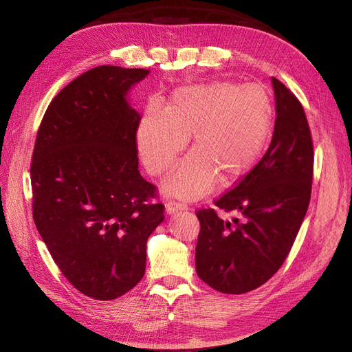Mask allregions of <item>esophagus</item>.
<instances>
[{"label":"esophagus","instance_id":"esophagus-1","mask_svg":"<svg viewBox=\"0 0 352 352\" xmlns=\"http://www.w3.org/2000/svg\"><path fill=\"white\" fill-rule=\"evenodd\" d=\"M186 208H188V206L184 204V202H177V201H167L166 202L167 214H173V212H176V211H182Z\"/></svg>","mask_w":352,"mask_h":352}]
</instances>
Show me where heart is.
<instances>
[{"mask_svg": "<svg viewBox=\"0 0 352 352\" xmlns=\"http://www.w3.org/2000/svg\"><path fill=\"white\" fill-rule=\"evenodd\" d=\"M273 105L257 85L212 82L177 89L164 111L151 109L138 129V148L148 172L163 176L190 142V155L166 184L170 195L197 198L214 185L247 176L269 142Z\"/></svg>", "mask_w": 352, "mask_h": 352, "instance_id": "obj_1", "label": "heart"}]
</instances>
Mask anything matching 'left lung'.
Segmentation results:
<instances>
[{"label":"left lung","instance_id":"1","mask_svg":"<svg viewBox=\"0 0 352 352\" xmlns=\"http://www.w3.org/2000/svg\"><path fill=\"white\" fill-rule=\"evenodd\" d=\"M272 142L260 162L214 206L236 212L232 221L214 208L197 211V273L212 289L245 294L278 272L294 245L311 198L314 150L307 116L276 78Z\"/></svg>","mask_w":352,"mask_h":352}]
</instances>
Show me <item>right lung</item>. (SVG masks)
<instances>
[{"label": "right lung", "mask_w": 352, "mask_h": 352, "mask_svg": "<svg viewBox=\"0 0 352 352\" xmlns=\"http://www.w3.org/2000/svg\"><path fill=\"white\" fill-rule=\"evenodd\" d=\"M150 70L98 66L63 88L42 117L30 163L32 214L52 260L79 292L116 300L145 273L164 220L138 170L141 116L126 102Z\"/></svg>", "instance_id": "right-lung-1"}]
</instances>
